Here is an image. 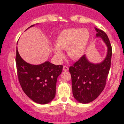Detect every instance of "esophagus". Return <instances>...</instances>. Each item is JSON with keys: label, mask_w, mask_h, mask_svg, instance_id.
<instances>
[{"label": "esophagus", "mask_w": 124, "mask_h": 124, "mask_svg": "<svg viewBox=\"0 0 124 124\" xmlns=\"http://www.w3.org/2000/svg\"><path fill=\"white\" fill-rule=\"evenodd\" d=\"M68 70H69V67L67 65H64L63 67V71H68Z\"/></svg>", "instance_id": "obj_1"}]
</instances>
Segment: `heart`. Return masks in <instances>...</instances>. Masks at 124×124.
<instances>
[{
    "label": "heart",
    "mask_w": 124,
    "mask_h": 124,
    "mask_svg": "<svg viewBox=\"0 0 124 124\" xmlns=\"http://www.w3.org/2000/svg\"><path fill=\"white\" fill-rule=\"evenodd\" d=\"M89 33L86 29L72 28L62 31L56 40L57 47L53 48L57 57H60L62 52L60 49L65 50L71 59H80L85 53L88 40Z\"/></svg>",
    "instance_id": "obj_1"
}]
</instances>
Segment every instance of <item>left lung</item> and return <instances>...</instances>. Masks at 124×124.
<instances>
[{
  "label": "left lung",
  "mask_w": 124,
  "mask_h": 124,
  "mask_svg": "<svg viewBox=\"0 0 124 124\" xmlns=\"http://www.w3.org/2000/svg\"><path fill=\"white\" fill-rule=\"evenodd\" d=\"M97 37H100L108 46L103 62L93 64L83 55L69 68L71 75L73 95L78 101L88 103L98 97L104 89L111 65L112 48L108 36L103 30L95 27Z\"/></svg>",
  "instance_id": "8db88e82"
}]
</instances>
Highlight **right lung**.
<instances>
[{
  "label": "right lung",
  "instance_id": "1",
  "mask_svg": "<svg viewBox=\"0 0 124 124\" xmlns=\"http://www.w3.org/2000/svg\"><path fill=\"white\" fill-rule=\"evenodd\" d=\"M15 61L20 85L27 97L39 104H46L53 100L62 65H56L49 62L39 65L30 64L22 59L18 50Z\"/></svg>",
  "mask_w": 124,
  "mask_h": 124
}]
</instances>
